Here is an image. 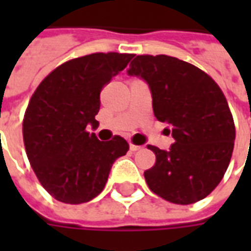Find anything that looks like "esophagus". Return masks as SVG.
<instances>
[{
    "instance_id": "34e87169",
    "label": "esophagus",
    "mask_w": 251,
    "mask_h": 251,
    "mask_svg": "<svg viewBox=\"0 0 251 251\" xmlns=\"http://www.w3.org/2000/svg\"><path fill=\"white\" fill-rule=\"evenodd\" d=\"M142 147L140 145H136V144H130V151L131 152H136V151H140Z\"/></svg>"
}]
</instances>
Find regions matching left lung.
<instances>
[{
  "instance_id": "8db88e82",
  "label": "left lung",
  "mask_w": 251,
  "mask_h": 251,
  "mask_svg": "<svg viewBox=\"0 0 251 251\" xmlns=\"http://www.w3.org/2000/svg\"><path fill=\"white\" fill-rule=\"evenodd\" d=\"M127 74L147 80L154 117L175 138L168 152L148 145L156 154L144 172L148 187L175 204L204 199L223 179L234 149L235 125L223 91L200 68L167 55H138Z\"/></svg>"
}]
</instances>
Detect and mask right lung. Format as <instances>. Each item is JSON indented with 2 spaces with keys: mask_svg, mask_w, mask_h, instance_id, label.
Here are the masks:
<instances>
[{
  "mask_svg": "<svg viewBox=\"0 0 251 251\" xmlns=\"http://www.w3.org/2000/svg\"><path fill=\"white\" fill-rule=\"evenodd\" d=\"M133 56L97 52L68 60L30 98L23 120L26 156L40 184L62 203L80 204L98 196L113 163L129 151L121 136L99 141L86 127L98 126L100 91Z\"/></svg>",
  "mask_w": 251,
  "mask_h": 251,
  "instance_id": "right-lung-1",
  "label": "right lung"
}]
</instances>
